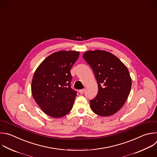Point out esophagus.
Wrapping results in <instances>:
<instances>
[{
  "instance_id": "obj_1",
  "label": "esophagus",
  "mask_w": 157,
  "mask_h": 157,
  "mask_svg": "<svg viewBox=\"0 0 157 157\" xmlns=\"http://www.w3.org/2000/svg\"><path fill=\"white\" fill-rule=\"evenodd\" d=\"M84 89H81V90H79V93H80L81 94H84Z\"/></svg>"
}]
</instances>
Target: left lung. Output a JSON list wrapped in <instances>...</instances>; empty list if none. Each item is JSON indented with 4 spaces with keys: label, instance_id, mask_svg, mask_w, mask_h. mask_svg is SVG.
<instances>
[{
    "label": "left lung",
    "instance_id": "obj_1",
    "mask_svg": "<svg viewBox=\"0 0 157 157\" xmlns=\"http://www.w3.org/2000/svg\"><path fill=\"white\" fill-rule=\"evenodd\" d=\"M82 57L92 69L98 87L97 95L90 100L91 110L101 117L113 115L123 106L131 89L127 67L104 50L87 51Z\"/></svg>",
    "mask_w": 157,
    "mask_h": 157
}]
</instances>
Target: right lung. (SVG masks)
Segmentation results:
<instances>
[{"label": "right lung", "mask_w": 157, "mask_h": 157, "mask_svg": "<svg viewBox=\"0 0 157 157\" xmlns=\"http://www.w3.org/2000/svg\"><path fill=\"white\" fill-rule=\"evenodd\" d=\"M79 56L76 51H60L47 57L36 69L31 92L37 105L47 115L61 118L72 109L77 92L71 87L70 70Z\"/></svg>", "instance_id": "right-lung-1"}]
</instances>
